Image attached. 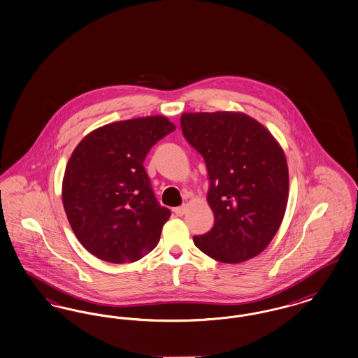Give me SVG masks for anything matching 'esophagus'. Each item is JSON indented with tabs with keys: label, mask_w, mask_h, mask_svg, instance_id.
<instances>
[{
	"label": "esophagus",
	"mask_w": 358,
	"mask_h": 358,
	"mask_svg": "<svg viewBox=\"0 0 358 358\" xmlns=\"http://www.w3.org/2000/svg\"><path fill=\"white\" fill-rule=\"evenodd\" d=\"M186 210H187V206L182 205V206H178V208H174V213L178 215V217H182L185 215Z\"/></svg>",
	"instance_id": "esophagus-1"
}]
</instances>
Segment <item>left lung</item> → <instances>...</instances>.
<instances>
[{
  "instance_id": "1",
  "label": "left lung",
  "mask_w": 358,
  "mask_h": 358,
  "mask_svg": "<svg viewBox=\"0 0 358 358\" xmlns=\"http://www.w3.org/2000/svg\"><path fill=\"white\" fill-rule=\"evenodd\" d=\"M181 129L206 164V200L215 215L213 228L194 236V245L225 264L256 257L285 215L289 172L282 148L241 112L184 113Z\"/></svg>"
}]
</instances>
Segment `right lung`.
<instances>
[{
	"label": "right lung",
	"mask_w": 358,
	"mask_h": 358,
	"mask_svg": "<svg viewBox=\"0 0 358 358\" xmlns=\"http://www.w3.org/2000/svg\"><path fill=\"white\" fill-rule=\"evenodd\" d=\"M176 129L164 115L112 122L90 131L73 150L62 203L78 241L112 264L152 252L171 210L158 203L143 161Z\"/></svg>",
	"instance_id": "right-lung-1"
}]
</instances>
